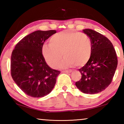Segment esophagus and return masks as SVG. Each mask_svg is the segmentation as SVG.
I'll return each mask as SVG.
<instances>
[{
  "label": "esophagus",
  "mask_w": 124,
  "mask_h": 124,
  "mask_svg": "<svg viewBox=\"0 0 124 124\" xmlns=\"http://www.w3.org/2000/svg\"><path fill=\"white\" fill-rule=\"evenodd\" d=\"M62 73H70L72 72L71 70H63L62 71Z\"/></svg>",
  "instance_id": "34e87169"
}]
</instances>
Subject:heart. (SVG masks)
<instances>
[{"mask_svg": "<svg viewBox=\"0 0 124 124\" xmlns=\"http://www.w3.org/2000/svg\"><path fill=\"white\" fill-rule=\"evenodd\" d=\"M62 67H83L91 57L92 44L90 39L84 33L62 31L50 38L49 44L42 47V54L51 68L57 66L62 57Z\"/></svg>", "mask_w": 124, "mask_h": 124, "instance_id": "heart-1", "label": "heart"}]
</instances>
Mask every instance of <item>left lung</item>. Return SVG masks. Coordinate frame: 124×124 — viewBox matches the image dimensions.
I'll return each mask as SVG.
<instances>
[{
    "label": "left lung",
    "mask_w": 124,
    "mask_h": 124,
    "mask_svg": "<svg viewBox=\"0 0 124 124\" xmlns=\"http://www.w3.org/2000/svg\"><path fill=\"white\" fill-rule=\"evenodd\" d=\"M83 32L91 40L92 54L87 63L79 70L81 78L75 85L83 93L95 94L112 83L117 65V56L107 38L90 29H84Z\"/></svg>",
    "instance_id": "left-lung-1"
}]
</instances>
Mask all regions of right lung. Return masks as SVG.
<instances>
[{
  "label": "right lung",
  "mask_w": 124,
  "mask_h": 124,
  "mask_svg": "<svg viewBox=\"0 0 124 124\" xmlns=\"http://www.w3.org/2000/svg\"><path fill=\"white\" fill-rule=\"evenodd\" d=\"M55 30L37 31L17 44L11 57V74L22 91L31 97H44L52 91L60 74L48 66L42 54L46 40Z\"/></svg>",
  "instance_id": "add662e5"
}]
</instances>
